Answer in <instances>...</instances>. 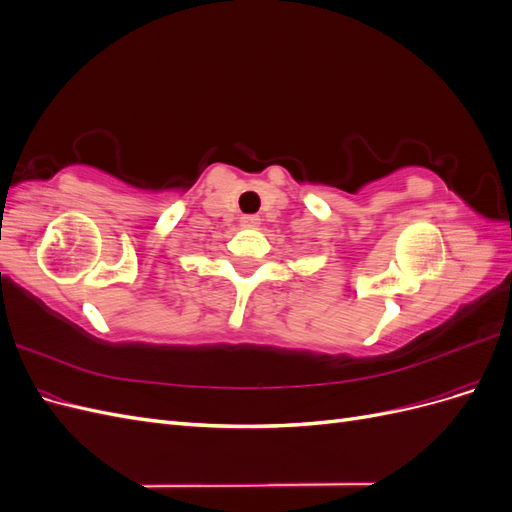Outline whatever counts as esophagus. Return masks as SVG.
<instances>
[{
    "mask_svg": "<svg viewBox=\"0 0 512 512\" xmlns=\"http://www.w3.org/2000/svg\"><path fill=\"white\" fill-rule=\"evenodd\" d=\"M258 224H260L258 215H243V218H241V226L243 228H256Z\"/></svg>",
    "mask_w": 512,
    "mask_h": 512,
    "instance_id": "1",
    "label": "esophagus"
}]
</instances>
